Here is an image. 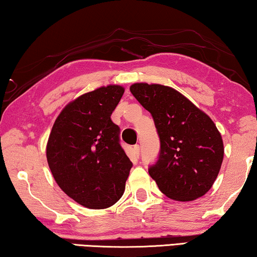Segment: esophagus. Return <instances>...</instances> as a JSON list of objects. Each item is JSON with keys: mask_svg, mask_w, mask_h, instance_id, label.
Segmentation results:
<instances>
[{"mask_svg": "<svg viewBox=\"0 0 257 257\" xmlns=\"http://www.w3.org/2000/svg\"><path fill=\"white\" fill-rule=\"evenodd\" d=\"M132 152H133V155H135L136 158H138V156H139V154H140V147L138 146V145H136V146H133Z\"/></svg>", "mask_w": 257, "mask_h": 257, "instance_id": "esophagus-1", "label": "esophagus"}]
</instances>
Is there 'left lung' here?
Here are the masks:
<instances>
[{"label": "left lung", "instance_id": "obj_1", "mask_svg": "<svg viewBox=\"0 0 257 257\" xmlns=\"http://www.w3.org/2000/svg\"><path fill=\"white\" fill-rule=\"evenodd\" d=\"M132 95L150 111L160 137V155L148 173L170 199L189 202L213 185L224 159V143L213 120L175 89L135 83Z\"/></svg>", "mask_w": 257, "mask_h": 257}]
</instances>
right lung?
I'll return each mask as SVG.
<instances>
[{
    "mask_svg": "<svg viewBox=\"0 0 257 257\" xmlns=\"http://www.w3.org/2000/svg\"><path fill=\"white\" fill-rule=\"evenodd\" d=\"M124 91L109 84L79 96L62 109L48 137L46 158L55 182L88 209L112 206L125 191L132 162L111 120Z\"/></svg>",
    "mask_w": 257,
    "mask_h": 257,
    "instance_id": "1",
    "label": "right lung"
}]
</instances>
